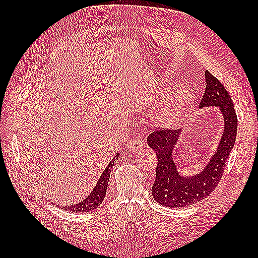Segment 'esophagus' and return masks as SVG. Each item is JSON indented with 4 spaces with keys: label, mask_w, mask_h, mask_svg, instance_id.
<instances>
[{
    "label": "esophagus",
    "mask_w": 258,
    "mask_h": 258,
    "mask_svg": "<svg viewBox=\"0 0 258 258\" xmlns=\"http://www.w3.org/2000/svg\"><path fill=\"white\" fill-rule=\"evenodd\" d=\"M144 147V143L141 140L133 139L132 141L128 142L127 144V150L130 152H139Z\"/></svg>",
    "instance_id": "1"
}]
</instances>
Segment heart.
<instances>
[{
	"label": "heart",
	"mask_w": 258,
	"mask_h": 258,
	"mask_svg": "<svg viewBox=\"0 0 258 258\" xmlns=\"http://www.w3.org/2000/svg\"><path fill=\"white\" fill-rule=\"evenodd\" d=\"M190 93L187 89L182 87L173 92L169 96L165 107L163 108L161 118L164 123L172 124L183 116L190 102Z\"/></svg>",
	"instance_id": "obj_1"
}]
</instances>
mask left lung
<instances>
[{
    "mask_svg": "<svg viewBox=\"0 0 258 258\" xmlns=\"http://www.w3.org/2000/svg\"><path fill=\"white\" fill-rule=\"evenodd\" d=\"M206 87L200 108L215 106L224 118V132L217 150L205 167L193 176H183L175 162L173 152L178 146L183 131L156 130L147 138V144L156 152V177L152 195L162 206L185 207L206 199L223 176L227 158L233 150L237 133V116L225 87L215 76L205 71Z\"/></svg>",
    "mask_w": 258,
    "mask_h": 258,
    "instance_id": "8db88e82",
    "label": "left lung"
}]
</instances>
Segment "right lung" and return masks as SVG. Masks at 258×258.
I'll return each mask as SVG.
<instances>
[{
    "instance_id": "right-lung-1",
    "label": "right lung",
    "mask_w": 258,
    "mask_h": 258,
    "mask_svg": "<svg viewBox=\"0 0 258 258\" xmlns=\"http://www.w3.org/2000/svg\"><path fill=\"white\" fill-rule=\"evenodd\" d=\"M118 153L115 154L113 160L109 162L107 167L105 168L101 175L100 179L96 183L95 187L93 188L91 191V194L84 199L83 201H81L78 204H72V205H68V206H61L64 211L68 212H75V213H84V212H91L94 211L95 208H97L102 204L103 200L105 199L106 195V188H107V184H108V179H109V174H111V169L114 165V163L116 162L118 158Z\"/></svg>"
}]
</instances>
